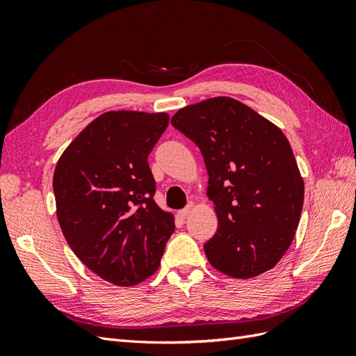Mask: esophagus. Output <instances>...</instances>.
I'll return each instance as SVG.
<instances>
[{"label": "esophagus", "mask_w": 356, "mask_h": 356, "mask_svg": "<svg viewBox=\"0 0 356 356\" xmlns=\"http://www.w3.org/2000/svg\"><path fill=\"white\" fill-rule=\"evenodd\" d=\"M191 211H193V203H190L187 208H184V209H181V211L178 212V215H179V217H181V218H187V217H188V215L191 213Z\"/></svg>", "instance_id": "esophagus-1"}]
</instances>
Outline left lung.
<instances>
[{
  "label": "left lung",
  "instance_id": "8db88e82",
  "mask_svg": "<svg viewBox=\"0 0 356 356\" xmlns=\"http://www.w3.org/2000/svg\"><path fill=\"white\" fill-rule=\"evenodd\" d=\"M172 126L199 148L218 229L204 243L218 272L251 279L273 268L300 222L305 181L276 124L229 96L187 105Z\"/></svg>",
  "mask_w": 356,
  "mask_h": 356
}]
</instances>
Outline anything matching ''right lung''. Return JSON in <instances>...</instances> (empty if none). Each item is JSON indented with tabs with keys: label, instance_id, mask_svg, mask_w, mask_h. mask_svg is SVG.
Instances as JSON below:
<instances>
[{
	"label": "right lung",
	"instance_id": "1",
	"mask_svg": "<svg viewBox=\"0 0 356 356\" xmlns=\"http://www.w3.org/2000/svg\"><path fill=\"white\" fill-rule=\"evenodd\" d=\"M169 114L106 111L72 139L53 174L56 215L80 261L104 281L132 286L160 266L174 213L154 202L147 157Z\"/></svg>",
	"mask_w": 356,
	"mask_h": 356
}]
</instances>
